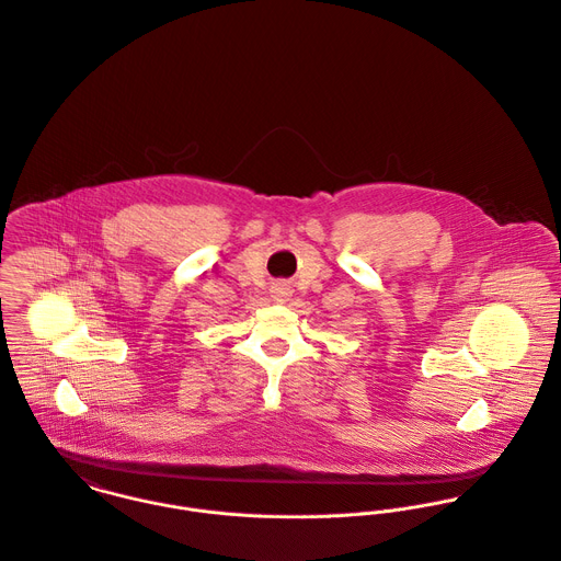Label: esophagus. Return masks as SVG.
Returning <instances> with one entry per match:
<instances>
[{"label": "esophagus", "mask_w": 561, "mask_h": 561, "mask_svg": "<svg viewBox=\"0 0 561 561\" xmlns=\"http://www.w3.org/2000/svg\"><path fill=\"white\" fill-rule=\"evenodd\" d=\"M272 294H274V298H276V300H283V298L287 296V287L276 285V287H272Z\"/></svg>", "instance_id": "obj_1"}]
</instances>
